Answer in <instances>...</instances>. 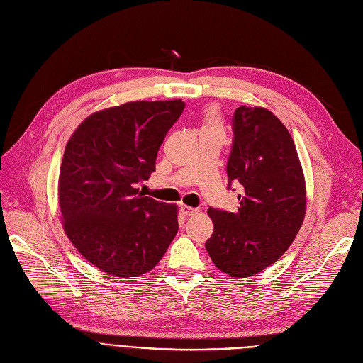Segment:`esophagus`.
<instances>
[{"label": "esophagus", "mask_w": 363, "mask_h": 363, "mask_svg": "<svg viewBox=\"0 0 363 363\" xmlns=\"http://www.w3.org/2000/svg\"><path fill=\"white\" fill-rule=\"evenodd\" d=\"M180 210H182V213L184 214V216H194V214H196L198 213V208H192V207H189V206H180Z\"/></svg>", "instance_id": "obj_1"}]
</instances>
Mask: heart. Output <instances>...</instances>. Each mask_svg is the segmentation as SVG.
<instances>
[{"mask_svg": "<svg viewBox=\"0 0 363 363\" xmlns=\"http://www.w3.org/2000/svg\"><path fill=\"white\" fill-rule=\"evenodd\" d=\"M207 125H208V126H216V118H214L213 113H210V114L207 116Z\"/></svg>", "mask_w": 363, "mask_h": 363, "instance_id": "1", "label": "heart"}]
</instances>
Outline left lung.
Masks as SVG:
<instances>
[{
  "label": "left lung",
  "instance_id": "obj_1",
  "mask_svg": "<svg viewBox=\"0 0 363 363\" xmlns=\"http://www.w3.org/2000/svg\"><path fill=\"white\" fill-rule=\"evenodd\" d=\"M228 189L241 186L237 211L208 208L214 230L206 249L220 271L245 279L289 249L306 214V182L295 143L279 118L241 106L232 116Z\"/></svg>",
  "mask_w": 363,
  "mask_h": 363
}]
</instances>
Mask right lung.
Masks as SVG:
<instances>
[{
    "label": "right lung",
    "instance_id": "1",
    "mask_svg": "<svg viewBox=\"0 0 363 363\" xmlns=\"http://www.w3.org/2000/svg\"><path fill=\"white\" fill-rule=\"evenodd\" d=\"M184 103L134 101L84 119L60 172L64 229L80 255L122 279L155 268L179 229L177 207L144 196L157 150Z\"/></svg>",
    "mask_w": 363,
    "mask_h": 363
}]
</instances>
